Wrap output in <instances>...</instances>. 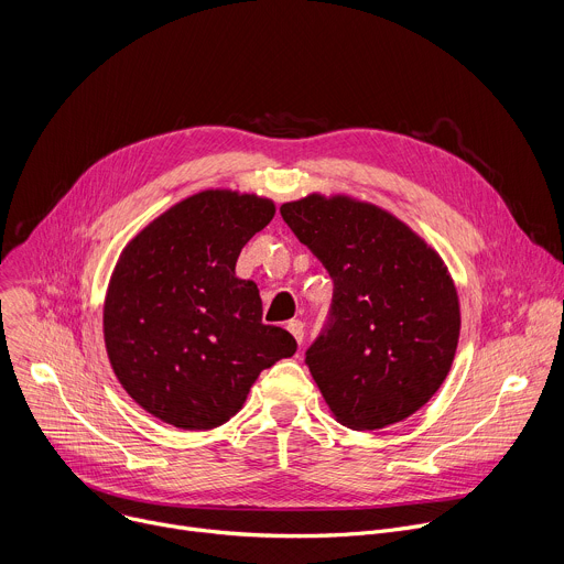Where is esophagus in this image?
<instances>
[{
  "label": "esophagus",
  "mask_w": 564,
  "mask_h": 564,
  "mask_svg": "<svg viewBox=\"0 0 564 564\" xmlns=\"http://www.w3.org/2000/svg\"><path fill=\"white\" fill-rule=\"evenodd\" d=\"M288 333L296 339V344L301 346L303 344V335H305V326H303V321H299V318H292V321H288Z\"/></svg>",
  "instance_id": "esophagus-1"
}]
</instances>
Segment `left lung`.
<instances>
[{"instance_id":"8db88e82","label":"left lung","mask_w":564,"mask_h":564,"mask_svg":"<svg viewBox=\"0 0 564 564\" xmlns=\"http://www.w3.org/2000/svg\"><path fill=\"white\" fill-rule=\"evenodd\" d=\"M281 216L335 283L305 352L333 415L355 431L411 417L444 383L459 339L444 261L409 225L348 196L310 194Z\"/></svg>"}]
</instances>
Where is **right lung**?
<instances>
[{"label": "right lung", "instance_id": "obj_1", "mask_svg": "<svg viewBox=\"0 0 564 564\" xmlns=\"http://www.w3.org/2000/svg\"><path fill=\"white\" fill-rule=\"evenodd\" d=\"M274 216L254 194L207 189L149 223L122 250L105 299V344L129 397L185 431L225 424L261 370L296 352L263 324L236 259Z\"/></svg>", "mask_w": 564, "mask_h": 564}]
</instances>
